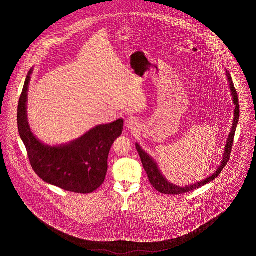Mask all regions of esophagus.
<instances>
[{
	"mask_svg": "<svg viewBox=\"0 0 256 256\" xmlns=\"http://www.w3.org/2000/svg\"><path fill=\"white\" fill-rule=\"evenodd\" d=\"M126 126L130 130H136L139 126L138 121L134 118V117H128L126 120Z\"/></svg>",
	"mask_w": 256,
	"mask_h": 256,
	"instance_id": "esophagus-1",
	"label": "esophagus"
}]
</instances>
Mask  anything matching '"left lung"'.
Returning <instances> with one entry per match:
<instances>
[{
    "label": "left lung",
    "instance_id": "obj_1",
    "mask_svg": "<svg viewBox=\"0 0 256 256\" xmlns=\"http://www.w3.org/2000/svg\"><path fill=\"white\" fill-rule=\"evenodd\" d=\"M226 72V76H228V80L230 82V91H232V96L233 98V102L235 106L234 110V119H233V122H232V132L228 135L226 144V148H224V158L222 159V162L220 164L219 167L217 170L210 176H208L206 180L200 182L194 183L191 185H186L184 187H180L178 186L176 184L169 182L164 176L161 174V172L159 170L158 166L156 164V162L144 150L141 148V146H139V144L136 143V150L139 154V156L142 161L143 167L146 170L148 180L150 184L154 187V189H156V191H158L162 194H166V195H182L184 193L190 192L192 190L198 189L204 185H206L208 182L214 180L220 174V172L224 169L226 165L228 164V162L230 161V154H232V146H233V140H234V135H235V132H236V128L238 126V122H239V116H240V108H239V100H238V95H237V91L234 87L233 82H232V76L230 72Z\"/></svg>",
    "mask_w": 256,
    "mask_h": 256
}]
</instances>
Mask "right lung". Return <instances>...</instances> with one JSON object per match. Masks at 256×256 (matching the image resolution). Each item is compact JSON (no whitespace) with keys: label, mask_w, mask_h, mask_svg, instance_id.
<instances>
[{"label":"right lung","mask_w":256,"mask_h":256,"mask_svg":"<svg viewBox=\"0 0 256 256\" xmlns=\"http://www.w3.org/2000/svg\"><path fill=\"white\" fill-rule=\"evenodd\" d=\"M32 73V69L26 76L20 96L17 124L32 169L45 182L63 190L92 193L104 182L110 148L122 134L124 120L97 126L69 144H43L32 132L28 122V89Z\"/></svg>","instance_id":"1"}]
</instances>
